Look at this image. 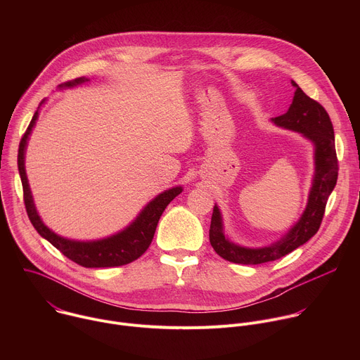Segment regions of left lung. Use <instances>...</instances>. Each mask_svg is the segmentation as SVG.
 Segmentation results:
<instances>
[{
	"instance_id": "obj_1",
	"label": "left lung",
	"mask_w": 360,
	"mask_h": 360,
	"mask_svg": "<svg viewBox=\"0 0 360 360\" xmlns=\"http://www.w3.org/2000/svg\"><path fill=\"white\" fill-rule=\"evenodd\" d=\"M290 82L295 86V95L289 110L283 115L272 118L271 121L276 127L302 134L303 138L311 141L314 145L315 172L309 195H307L306 208L297 222H295L279 240L261 248H248L235 243L228 238L224 229L221 210L215 203L210 240L219 256L233 264L259 265L276 261L306 243L318 232L328 198L338 181V158L330 118L319 102L307 96L295 81Z\"/></svg>"
}]
</instances>
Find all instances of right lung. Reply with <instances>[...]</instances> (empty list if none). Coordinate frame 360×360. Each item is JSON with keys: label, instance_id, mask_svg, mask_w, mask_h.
I'll list each match as a JSON object with an SVG mask.
<instances>
[{"label": "right lung", "instance_id": "right-lung-1", "mask_svg": "<svg viewBox=\"0 0 360 360\" xmlns=\"http://www.w3.org/2000/svg\"><path fill=\"white\" fill-rule=\"evenodd\" d=\"M88 81L89 78L81 77L60 85V88L61 89L74 88ZM44 102L45 99L41 101L39 107L44 104ZM39 107L35 111L18 148V171H20L22 189H24V202H25L28 218L34 225L35 231L44 239H46L51 245H54L60 252H63V255H65L68 259L85 268H112V266H122L134 262L149 248L162 212L165 211L169 202L184 191V188L174 186L157 195L145 205L142 211L138 214V217L127 228L121 229L120 232L111 236L94 239V240H77V239H68L56 233L53 229H49L42 222L35 208L34 198H32L27 172H25V150H27L28 139L31 136V132L39 115Z\"/></svg>", "mask_w": 360, "mask_h": 360}]
</instances>
